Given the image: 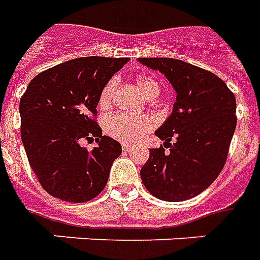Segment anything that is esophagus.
<instances>
[{"mask_svg": "<svg viewBox=\"0 0 260 260\" xmlns=\"http://www.w3.org/2000/svg\"><path fill=\"white\" fill-rule=\"evenodd\" d=\"M121 150H123V151H126V152H130V151L133 150V147H132V145L123 144V145H121Z\"/></svg>", "mask_w": 260, "mask_h": 260, "instance_id": "1", "label": "esophagus"}]
</instances>
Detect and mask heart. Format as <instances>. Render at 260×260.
I'll use <instances>...</instances> for the list:
<instances>
[{
	"label": "heart",
	"mask_w": 260,
	"mask_h": 260,
	"mask_svg": "<svg viewBox=\"0 0 260 260\" xmlns=\"http://www.w3.org/2000/svg\"><path fill=\"white\" fill-rule=\"evenodd\" d=\"M116 85H117V81L113 78L102 89L101 96H99V105L102 108H108L112 104L113 96H115ZM136 86L145 99H154L159 95V85L151 77H139L136 81ZM152 127H154V121L147 116H130L119 113L105 121L106 133L109 134L110 137L119 140L121 143H127V144H133L136 141H139Z\"/></svg>",
	"instance_id": "heart-1"
}]
</instances>
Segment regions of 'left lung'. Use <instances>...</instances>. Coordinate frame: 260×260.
Here are the masks:
<instances>
[{
	"label": "left lung",
	"mask_w": 260,
	"mask_h": 260,
	"mask_svg": "<svg viewBox=\"0 0 260 260\" xmlns=\"http://www.w3.org/2000/svg\"><path fill=\"white\" fill-rule=\"evenodd\" d=\"M139 62L165 75L176 92L172 113L155 132L164 147L151 148L140 171L141 180L164 202L194 198L224 168L237 127L235 96L217 75L182 60L162 57Z\"/></svg>",
	"instance_id": "1"
}]
</instances>
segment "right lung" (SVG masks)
<instances>
[{"instance_id": "1", "label": "right lung", "mask_w": 260, "mask_h": 260, "mask_svg": "<svg viewBox=\"0 0 260 260\" xmlns=\"http://www.w3.org/2000/svg\"><path fill=\"white\" fill-rule=\"evenodd\" d=\"M128 58L80 57L36 75L19 102L27 161L53 198L84 203L104 190L121 145L102 136L96 115L105 85ZM82 138L98 145L86 151Z\"/></svg>"}]
</instances>
